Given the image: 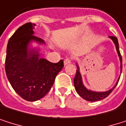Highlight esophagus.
Listing matches in <instances>:
<instances>
[{"label": "esophagus", "instance_id": "obj_1", "mask_svg": "<svg viewBox=\"0 0 126 126\" xmlns=\"http://www.w3.org/2000/svg\"><path fill=\"white\" fill-rule=\"evenodd\" d=\"M71 61H72V58H67L64 60V65H67V64H69V63H71Z\"/></svg>", "mask_w": 126, "mask_h": 126}]
</instances>
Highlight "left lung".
<instances>
[{
	"instance_id": "8db88e82",
	"label": "left lung",
	"mask_w": 126,
	"mask_h": 126,
	"mask_svg": "<svg viewBox=\"0 0 126 126\" xmlns=\"http://www.w3.org/2000/svg\"><path fill=\"white\" fill-rule=\"evenodd\" d=\"M110 38H111L113 41L114 44H115L116 47V50L118 54V56L120 58V69L122 71V57L120 52V49H119V44H118V41L117 38H116L115 36H110ZM77 73H76V76L74 79V88L75 90L77 91V93L82 97L85 100L88 101H100L102 100L105 98H107L113 90L115 88V87L117 86L120 78L118 79L116 85L114 86L113 88H112L111 90L106 91V92H95V91H92V90H89L87 88H85L82 83V76L80 74L79 72V68L78 66V65L77 64Z\"/></svg>"
}]
</instances>
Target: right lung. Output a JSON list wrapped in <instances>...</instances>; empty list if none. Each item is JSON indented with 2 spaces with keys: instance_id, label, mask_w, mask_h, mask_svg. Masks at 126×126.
<instances>
[{
  "instance_id": "1",
  "label": "right lung",
  "mask_w": 126,
  "mask_h": 126,
  "mask_svg": "<svg viewBox=\"0 0 126 126\" xmlns=\"http://www.w3.org/2000/svg\"><path fill=\"white\" fill-rule=\"evenodd\" d=\"M35 25L28 22L19 27L9 38L5 61L7 78L15 92L23 99L35 101L50 90L57 74L63 67V61L53 63L39 58L36 50L28 49L31 41L44 44L34 36Z\"/></svg>"
}]
</instances>
